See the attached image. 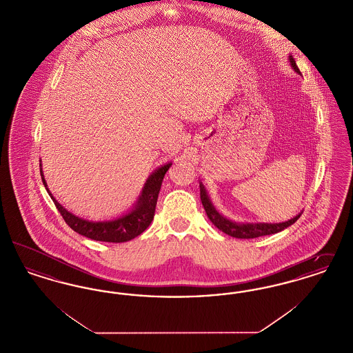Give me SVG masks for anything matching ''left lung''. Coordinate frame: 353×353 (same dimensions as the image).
<instances>
[{
	"mask_svg": "<svg viewBox=\"0 0 353 353\" xmlns=\"http://www.w3.org/2000/svg\"><path fill=\"white\" fill-rule=\"evenodd\" d=\"M290 63L294 68L296 72H301L299 68L296 66L295 61L292 57H290ZM200 194H201V202L203 205V209L208 214L209 219L212 221V223L219 228L221 232H223L225 234L234 236V238H242V239H249V238H256V236H262V235L275 234L278 232H282L285 228L291 226L292 223H295V221L301 217L296 216L290 221H285L282 223H235L229 219L222 217L219 212L214 209V206L212 205V202L209 200L203 186L200 185Z\"/></svg>",
	"mask_w": 353,
	"mask_h": 353,
	"instance_id": "obj_1",
	"label": "left lung"
}]
</instances>
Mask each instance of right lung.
<instances>
[{"label": "right lung", "mask_w": 353, "mask_h": 353, "mask_svg": "<svg viewBox=\"0 0 353 353\" xmlns=\"http://www.w3.org/2000/svg\"><path fill=\"white\" fill-rule=\"evenodd\" d=\"M170 165L172 164H167V165L157 169L148 179L147 184L143 189V194L134 210L130 214H127L121 219H115V221L90 222V221L75 217L74 214L68 212L59 202L57 201L51 196V193L49 194L52 199L54 205L57 206L58 212L61 213L65 222L74 232L84 235L87 238H91L94 241L115 242V243L127 242V241L134 239V236L141 234L150 226L153 216H154V209H156V203H157L159 192H160V188L163 184V179H164L167 170L170 168ZM41 176H42L43 185L48 186L45 183L42 170H41ZM48 192H49V189H48Z\"/></svg>", "instance_id": "obj_1"}]
</instances>
